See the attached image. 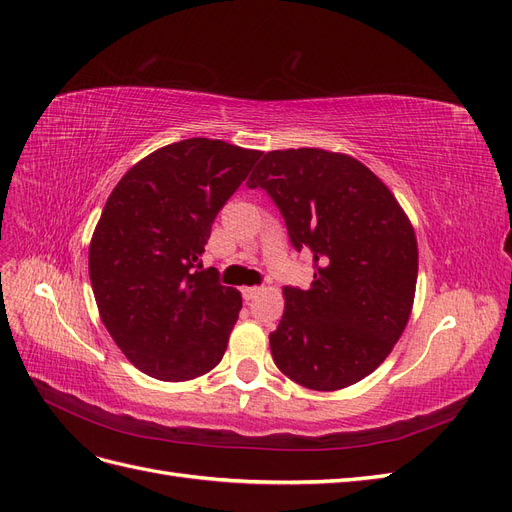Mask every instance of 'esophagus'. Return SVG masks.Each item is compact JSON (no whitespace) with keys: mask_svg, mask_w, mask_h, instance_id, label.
Listing matches in <instances>:
<instances>
[{"mask_svg":"<svg viewBox=\"0 0 512 512\" xmlns=\"http://www.w3.org/2000/svg\"><path fill=\"white\" fill-rule=\"evenodd\" d=\"M260 286H245V288H241V294H243V299L245 301H252L256 294H260Z\"/></svg>","mask_w":512,"mask_h":512,"instance_id":"esophagus-1","label":"esophagus"}]
</instances>
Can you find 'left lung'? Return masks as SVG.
Returning <instances> with one entry per match:
<instances>
[{"mask_svg":"<svg viewBox=\"0 0 512 512\" xmlns=\"http://www.w3.org/2000/svg\"><path fill=\"white\" fill-rule=\"evenodd\" d=\"M247 188L267 190L294 250L314 258L312 286L284 288L275 365L312 391L363 380L412 312L418 250L404 209L359 160L316 147L265 153Z\"/></svg>","mask_w":512,"mask_h":512,"instance_id":"1","label":"left lung"}]
</instances>
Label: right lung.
<instances>
[{"label": "right lung", "mask_w": 512, "mask_h": 512, "mask_svg": "<svg viewBox=\"0 0 512 512\" xmlns=\"http://www.w3.org/2000/svg\"><path fill=\"white\" fill-rule=\"evenodd\" d=\"M260 156L185 138L134 164L108 196L89 245L91 288L106 331L143 374L183 382L222 361L241 292L200 256Z\"/></svg>", "instance_id": "obj_1"}]
</instances>
